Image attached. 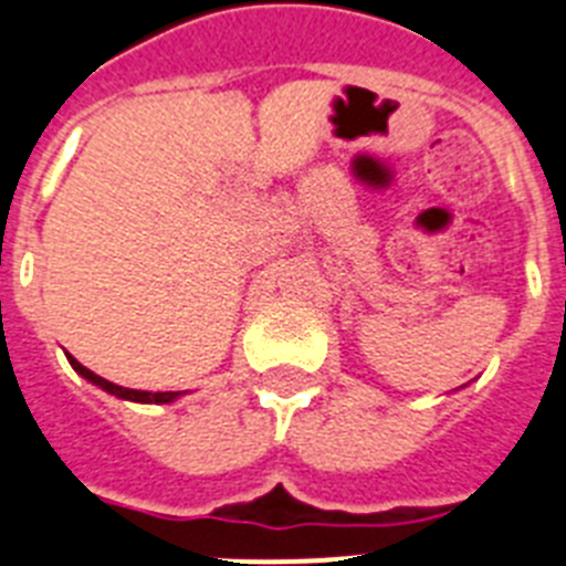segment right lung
<instances>
[{"label":"right lung","instance_id":"1","mask_svg":"<svg viewBox=\"0 0 566 566\" xmlns=\"http://www.w3.org/2000/svg\"><path fill=\"white\" fill-rule=\"evenodd\" d=\"M67 360H71V366H74L76 371H80L82 378L91 380V384L96 386H103L105 392L111 395H117V398H125V400H137V403H168V400H174L180 392H139V389H125V386H117V384H111V380L99 378V375H94L91 369H85V366L76 360V357L67 355Z\"/></svg>","mask_w":566,"mask_h":566}]
</instances>
